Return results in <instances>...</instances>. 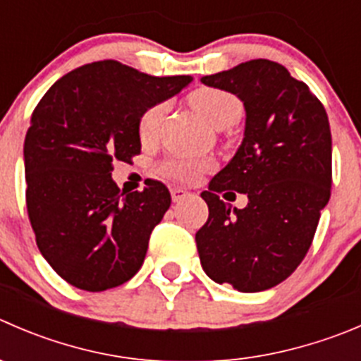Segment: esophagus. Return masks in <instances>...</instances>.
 Instances as JSON below:
<instances>
[{
    "label": "esophagus",
    "instance_id": "obj_1",
    "mask_svg": "<svg viewBox=\"0 0 361 361\" xmlns=\"http://www.w3.org/2000/svg\"><path fill=\"white\" fill-rule=\"evenodd\" d=\"M188 195H190V192H187V190H183V188H173V190H171V199H173V202H180V201H183L185 197H188Z\"/></svg>",
    "mask_w": 361,
    "mask_h": 361
}]
</instances>
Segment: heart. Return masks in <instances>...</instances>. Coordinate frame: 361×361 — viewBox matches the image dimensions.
Returning <instances> with one entry per match:
<instances>
[{
  "mask_svg": "<svg viewBox=\"0 0 361 361\" xmlns=\"http://www.w3.org/2000/svg\"><path fill=\"white\" fill-rule=\"evenodd\" d=\"M190 106L206 123L213 128L233 127L241 116V102L233 93L224 92L219 87H201L190 95ZM167 104L160 102L152 106L142 113L139 120V134L141 137L149 139L157 134L164 116H166ZM206 169V162L194 159H173L164 164V171L169 176L178 178L181 181H194L201 171Z\"/></svg>",
  "mask_w": 361,
  "mask_h": 361,
  "instance_id": "1",
  "label": "heart"
}]
</instances>
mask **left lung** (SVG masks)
Returning <instances> with one entry per match:
<instances>
[{"instance_id":"left-lung-1","label":"left lung","mask_w":361,"mask_h":361,"mask_svg":"<svg viewBox=\"0 0 361 361\" xmlns=\"http://www.w3.org/2000/svg\"><path fill=\"white\" fill-rule=\"evenodd\" d=\"M245 107L243 141L201 194L208 222L195 234L201 266L216 284L257 293L298 268L330 201L331 132L323 104L288 68L250 59L201 77ZM247 193L238 210L218 197Z\"/></svg>"}]
</instances>
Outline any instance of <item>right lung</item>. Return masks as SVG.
<instances>
[{
  "mask_svg": "<svg viewBox=\"0 0 361 361\" xmlns=\"http://www.w3.org/2000/svg\"><path fill=\"white\" fill-rule=\"evenodd\" d=\"M190 82L106 59L63 75L35 107L24 139L27 215L40 254L73 288L106 291L142 266L171 194L153 180L120 192L113 164L141 153L142 113Z\"/></svg>",
  "mask_w": 361,
  "mask_h": 361,
  "instance_id": "1",
  "label": "right lung"
}]
</instances>
